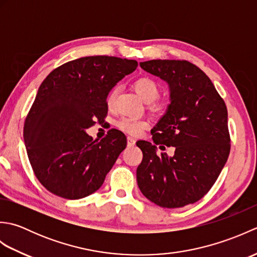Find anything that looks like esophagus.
I'll use <instances>...</instances> for the list:
<instances>
[{"mask_svg": "<svg viewBox=\"0 0 257 257\" xmlns=\"http://www.w3.org/2000/svg\"><path fill=\"white\" fill-rule=\"evenodd\" d=\"M128 147H134L136 145V140L133 137H128Z\"/></svg>", "mask_w": 257, "mask_h": 257, "instance_id": "34e87169", "label": "esophagus"}]
</instances>
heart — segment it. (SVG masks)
I'll return each instance as SVG.
<instances>
[{"label":"heart","mask_w":257,"mask_h":257,"mask_svg":"<svg viewBox=\"0 0 257 257\" xmlns=\"http://www.w3.org/2000/svg\"><path fill=\"white\" fill-rule=\"evenodd\" d=\"M135 90L137 91V94L141 99L145 100L146 102H151V107L154 109H160L162 107V103L160 101H156L158 96L160 95V85L157 83L155 79L150 77H140L135 81L134 84ZM118 94V87H113V88L109 91L107 95V106L111 108L113 106L114 101H116ZM116 125L122 132L127 133L129 135H139L143 130H145L148 127V122L144 119L133 118V117H122L120 118L116 122Z\"/></svg>","instance_id":"heart-1"}]
</instances>
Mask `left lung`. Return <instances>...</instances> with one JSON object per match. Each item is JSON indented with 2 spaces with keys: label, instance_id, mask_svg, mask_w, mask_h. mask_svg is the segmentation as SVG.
<instances>
[{
  "label": "left lung",
  "instance_id": "8db88e82",
  "mask_svg": "<svg viewBox=\"0 0 257 257\" xmlns=\"http://www.w3.org/2000/svg\"><path fill=\"white\" fill-rule=\"evenodd\" d=\"M140 67L166 80L170 105L151 130L154 144L138 141L143 161L137 182L147 199L168 209L182 207L209 192L230 155L227 109L203 70L188 61L152 59ZM175 147L156 154V145Z\"/></svg>",
  "mask_w": 257,
  "mask_h": 257
}]
</instances>
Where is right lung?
I'll return each mask as SVG.
<instances>
[{"label":"right lung","instance_id":"obj_1","mask_svg":"<svg viewBox=\"0 0 257 257\" xmlns=\"http://www.w3.org/2000/svg\"><path fill=\"white\" fill-rule=\"evenodd\" d=\"M137 66L134 59L87 56L43 80L25 119L24 141L33 171L50 192L77 200L101 187L127 139L110 129L97 141L85 130L107 116L108 92Z\"/></svg>","mask_w":257,"mask_h":257}]
</instances>
